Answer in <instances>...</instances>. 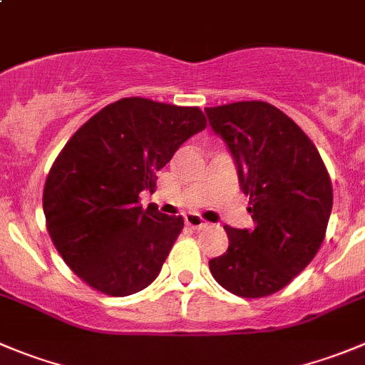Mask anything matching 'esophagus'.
Here are the masks:
<instances>
[{
  "label": "esophagus",
  "mask_w": 365,
  "mask_h": 365,
  "mask_svg": "<svg viewBox=\"0 0 365 365\" xmlns=\"http://www.w3.org/2000/svg\"><path fill=\"white\" fill-rule=\"evenodd\" d=\"M185 222H186V225H188V227H192V229H202V227H206V222H204V218L202 217H199V215H195V213H188L185 217Z\"/></svg>",
  "instance_id": "1"
}]
</instances>
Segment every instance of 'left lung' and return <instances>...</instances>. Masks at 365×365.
Instances as JSON below:
<instances>
[{
  "mask_svg": "<svg viewBox=\"0 0 365 365\" xmlns=\"http://www.w3.org/2000/svg\"><path fill=\"white\" fill-rule=\"evenodd\" d=\"M249 197L252 229L225 225L229 247L210 259L217 283L240 297H265L314 259L333 206L331 179L310 138L262 100L207 107Z\"/></svg>",
  "mask_w": 365,
  "mask_h": 365,
  "instance_id": "left-lung-1",
  "label": "left lung"
}]
</instances>
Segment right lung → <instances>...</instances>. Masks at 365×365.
<instances>
[{
  "label": "right lung",
  "instance_id": "1",
  "mask_svg": "<svg viewBox=\"0 0 365 365\" xmlns=\"http://www.w3.org/2000/svg\"><path fill=\"white\" fill-rule=\"evenodd\" d=\"M206 127L199 107L128 96L89 118L48 172L46 229L66 265L91 289L123 297L158 277L182 217H168L140 193L155 190V172Z\"/></svg>",
  "mask_w": 365,
  "mask_h": 365
}]
</instances>
